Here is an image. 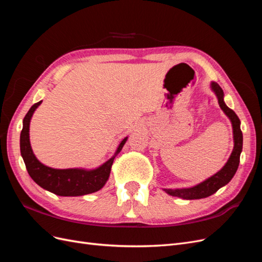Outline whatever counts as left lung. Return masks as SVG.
I'll list each match as a JSON object with an SVG mask.
<instances>
[{
	"mask_svg": "<svg viewBox=\"0 0 262 262\" xmlns=\"http://www.w3.org/2000/svg\"><path fill=\"white\" fill-rule=\"evenodd\" d=\"M210 87L212 92L215 94L221 109L223 110V113L227 116L229 121L232 123L233 140H234V147L232 150V154L229 156V158L223 167H222L216 173H214L213 176L200 182V184L190 188H178V189L164 188L163 189L164 191L169 195L178 196V198H181V199H186V200L203 199V198L210 196L213 193H215L220 188L227 185L234 177V175L237 171V168H238L241 153L243 150V133L241 130V120L233 110L229 109L226 106L224 101V92L221 89V86L215 82H211Z\"/></svg>",
	"mask_w": 262,
	"mask_h": 262,
	"instance_id": "obj_1",
	"label": "left lung"
}]
</instances>
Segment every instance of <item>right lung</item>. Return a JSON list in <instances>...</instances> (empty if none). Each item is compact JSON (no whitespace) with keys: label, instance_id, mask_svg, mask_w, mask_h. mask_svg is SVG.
I'll return each instance as SVG.
<instances>
[{"label":"right lung","instance_id":"obj_1","mask_svg":"<svg viewBox=\"0 0 262 262\" xmlns=\"http://www.w3.org/2000/svg\"><path fill=\"white\" fill-rule=\"evenodd\" d=\"M42 100L31 106L23 120L20 132V154L26 165V169L38 186L45 190L61 196H78L96 192L106 185L110 176L112 165L115 157L120 153L128 137L124 138L118 145L116 153L107 162L93 169L67 168L58 169L46 166L38 160L33 152L29 140V125L35 110L40 106Z\"/></svg>","mask_w":262,"mask_h":262}]
</instances>
